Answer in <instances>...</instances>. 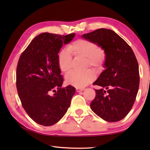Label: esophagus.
<instances>
[{"instance_id":"1","label":"esophagus","mask_w":150,"mask_h":150,"mask_svg":"<svg viewBox=\"0 0 150 150\" xmlns=\"http://www.w3.org/2000/svg\"><path fill=\"white\" fill-rule=\"evenodd\" d=\"M85 89V88H76V91L77 92H80V91H83Z\"/></svg>"}]
</instances>
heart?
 Masks as SVG:
<instances>
[{
    "instance_id": "heart-1",
    "label": "heart",
    "mask_w": 150,
    "mask_h": 150,
    "mask_svg": "<svg viewBox=\"0 0 150 150\" xmlns=\"http://www.w3.org/2000/svg\"><path fill=\"white\" fill-rule=\"evenodd\" d=\"M70 54L86 59V65L97 69L102 68L106 61V53L103 49L90 40L78 39L69 44L67 51H62L59 56V67L64 73H67L71 70L72 57ZM94 79L95 74L91 70L82 72H71L66 77L68 84L77 88L84 87Z\"/></svg>"
}]
</instances>
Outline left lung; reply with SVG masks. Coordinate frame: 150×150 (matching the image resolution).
Returning a JSON list of instances; mask_svg holds the SVG:
<instances>
[{"instance_id":"left-lung-1","label":"left lung","mask_w":150,"mask_h":150,"mask_svg":"<svg viewBox=\"0 0 150 150\" xmlns=\"http://www.w3.org/2000/svg\"><path fill=\"white\" fill-rule=\"evenodd\" d=\"M81 38L96 44L106 53L105 70L93 83L101 88L95 90L91 109L106 121H120L132 108L139 88V66L133 50L111 29H99Z\"/></svg>"}]
</instances>
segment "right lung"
<instances>
[{"label": "right lung", "mask_w": 150, "mask_h": 150, "mask_svg": "<svg viewBox=\"0 0 150 150\" xmlns=\"http://www.w3.org/2000/svg\"><path fill=\"white\" fill-rule=\"evenodd\" d=\"M74 36L75 33L40 34L32 40L18 61V95L25 112L39 125L56 124L70 106L76 89L71 85L61 88L64 79L59 67L58 53Z\"/></svg>", "instance_id": "obj_1"}]
</instances>
